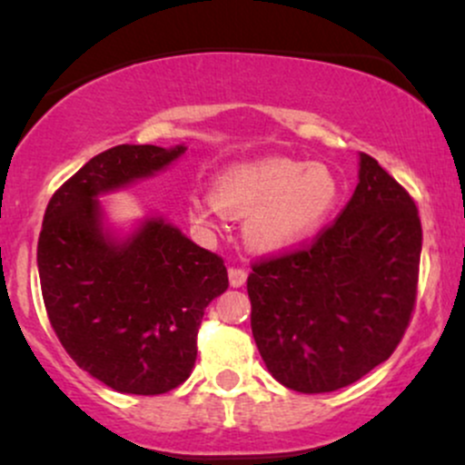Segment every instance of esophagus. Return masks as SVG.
Segmentation results:
<instances>
[{"mask_svg": "<svg viewBox=\"0 0 465 465\" xmlns=\"http://www.w3.org/2000/svg\"><path fill=\"white\" fill-rule=\"evenodd\" d=\"M244 282H247V269H242V266H229V284L238 288Z\"/></svg>", "mask_w": 465, "mask_h": 465, "instance_id": "34e87169", "label": "esophagus"}]
</instances>
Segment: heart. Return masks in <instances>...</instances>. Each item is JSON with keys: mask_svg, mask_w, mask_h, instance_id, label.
I'll return each instance as SVG.
<instances>
[{"mask_svg": "<svg viewBox=\"0 0 465 465\" xmlns=\"http://www.w3.org/2000/svg\"><path fill=\"white\" fill-rule=\"evenodd\" d=\"M341 196L336 174L323 163L262 159L223 173L210 194H192V223L216 227L223 216L247 218L251 247L280 251L308 238L332 214Z\"/></svg>", "mask_w": 465, "mask_h": 465, "instance_id": "1", "label": "heart"}]
</instances>
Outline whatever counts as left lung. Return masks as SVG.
I'll list each match as a JSON object with an SVG mask.
<instances>
[{"label":"left lung","instance_id":"obj_1","mask_svg":"<svg viewBox=\"0 0 465 465\" xmlns=\"http://www.w3.org/2000/svg\"><path fill=\"white\" fill-rule=\"evenodd\" d=\"M415 201L370 154L359 185L312 242L251 264V332L282 385L328 393L393 354L418 297Z\"/></svg>","mask_w":465,"mask_h":465}]
</instances>
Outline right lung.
<instances>
[{"mask_svg": "<svg viewBox=\"0 0 465 465\" xmlns=\"http://www.w3.org/2000/svg\"><path fill=\"white\" fill-rule=\"evenodd\" d=\"M185 146H114L52 194L36 247L52 328L80 370L135 396L177 389L196 361L207 303L227 291L225 260L153 218L124 242L104 236L95 196L173 163Z\"/></svg>", "mask_w": 465, "mask_h": 465, "instance_id": "add662e5", "label": "right lung"}]
</instances>
